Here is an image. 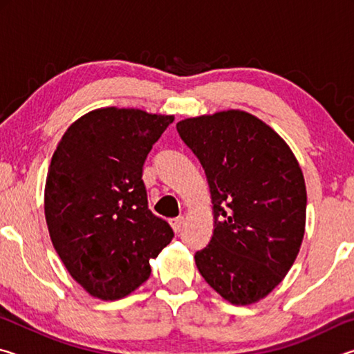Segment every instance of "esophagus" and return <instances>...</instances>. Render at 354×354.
I'll list each match as a JSON object with an SVG mask.
<instances>
[{
    "mask_svg": "<svg viewBox=\"0 0 354 354\" xmlns=\"http://www.w3.org/2000/svg\"><path fill=\"white\" fill-rule=\"evenodd\" d=\"M171 227H173V231L175 232H179L183 230V226H184V217H176V218H171Z\"/></svg>",
    "mask_w": 354,
    "mask_h": 354,
    "instance_id": "1",
    "label": "esophagus"
}]
</instances>
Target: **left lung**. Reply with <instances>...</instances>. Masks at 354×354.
I'll return each mask as SVG.
<instances>
[{
	"instance_id": "8db88e82",
	"label": "left lung",
	"mask_w": 354,
	"mask_h": 354,
	"mask_svg": "<svg viewBox=\"0 0 354 354\" xmlns=\"http://www.w3.org/2000/svg\"><path fill=\"white\" fill-rule=\"evenodd\" d=\"M176 129L205 169L214 234L195 253L206 283L232 304L267 297L290 270L306 225V185L289 145L254 115L223 111Z\"/></svg>"
}]
</instances>
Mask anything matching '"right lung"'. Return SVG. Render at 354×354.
Instances as JSON below:
<instances>
[{
  "mask_svg": "<svg viewBox=\"0 0 354 354\" xmlns=\"http://www.w3.org/2000/svg\"><path fill=\"white\" fill-rule=\"evenodd\" d=\"M173 115L103 107L71 124L53 154L45 218L65 268L92 297L118 299L149 278L173 230L148 209V153Z\"/></svg>",
  "mask_w": 354,
  "mask_h": 354,
  "instance_id": "1",
  "label": "right lung"
}]
</instances>
